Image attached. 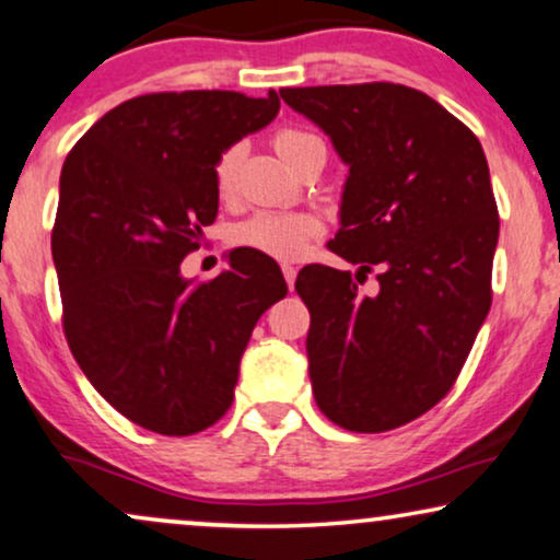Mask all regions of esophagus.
<instances>
[{
    "label": "esophagus",
    "mask_w": 560,
    "mask_h": 560,
    "mask_svg": "<svg viewBox=\"0 0 560 560\" xmlns=\"http://www.w3.org/2000/svg\"><path fill=\"white\" fill-rule=\"evenodd\" d=\"M281 271H284L287 284H289V289H292V287H294V281H296V268H294V266H289V264H284V266H281Z\"/></svg>",
    "instance_id": "1"
}]
</instances>
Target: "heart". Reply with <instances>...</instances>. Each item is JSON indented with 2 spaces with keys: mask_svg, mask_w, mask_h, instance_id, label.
<instances>
[{
  "mask_svg": "<svg viewBox=\"0 0 560 560\" xmlns=\"http://www.w3.org/2000/svg\"><path fill=\"white\" fill-rule=\"evenodd\" d=\"M312 143H317V138L296 128H284L273 136V151L279 153V159L289 168L296 166L300 155ZM237 161H241V148H230L228 153H222L218 166H214V186H218L222 199H228L235 189ZM319 233H323V222L315 214L256 212L253 218L243 220L241 225H235L233 243L279 260H296L310 250L312 241Z\"/></svg>",
  "mask_w": 560,
  "mask_h": 560,
  "instance_id": "b5f03b06",
  "label": "heart"
}]
</instances>
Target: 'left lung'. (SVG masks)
Here are the masks:
<instances>
[{
    "label": "left lung",
    "instance_id": "8db88e82",
    "mask_svg": "<svg viewBox=\"0 0 560 560\" xmlns=\"http://www.w3.org/2000/svg\"><path fill=\"white\" fill-rule=\"evenodd\" d=\"M348 166L330 250L380 273L304 266L312 394L327 420L384 432L435 407L491 307L499 214L481 143L432 96L401 84L281 89Z\"/></svg>",
    "mask_w": 560,
    "mask_h": 560
}]
</instances>
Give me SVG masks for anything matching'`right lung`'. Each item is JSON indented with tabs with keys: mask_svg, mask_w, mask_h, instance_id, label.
<instances>
[{
	"mask_svg": "<svg viewBox=\"0 0 560 560\" xmlns=\"http://www.w3.org/2000/svg\"><path fill=\"white\" fill-rule=\"evenodd\" d=\"M279 94L166 92L117 104L66 155L50 248L66 340L140 428L194 435L233 405L258 317L287 296L271 256L235 248L207 284L182 260L218 218L214 166L279 115Z\"/></svg>",
	"mask_w": 560,
	"mask_h": 560,
	"instance_id": "1",
	"label": "right lung"
}]
</instances>
